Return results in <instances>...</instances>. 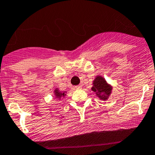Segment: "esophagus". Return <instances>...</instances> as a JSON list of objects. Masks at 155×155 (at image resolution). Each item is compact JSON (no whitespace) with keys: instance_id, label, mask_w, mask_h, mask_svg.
<instances>
[{"instance_id":"1","label":"esophagus","mask_w":155,"mask_h":155,"mask_svg":"<svg viewBox=\"0 0 155 155\" xmlns=\"http://www.w3.org/2000/svg\"><path fill=\"white\" fill-rule=\"evenodd\" d=\"M75 88H76V89H81V88H82V85L81 84L78 85V86L75 87Z\"/></svg>"}]
</instances>
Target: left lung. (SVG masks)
Listing matches in <instances>:
<instances>
[{"mask_svg": "<svg viewBox=\"0 0 155 155\" xmlns=\"http://www.w3.org/2000/svg\"><path fill=\"white\" fill-rule=\"evenodd\" d=\"M93 84L94 87H92V91L97 92V95L101 100L106 101L111 93L112 87L107 83L105 79L101 76H97Z\"/></svg>", "mask_w": 155, "mask_h": 155, "instance_id": "1", "label": "left lung"}]
</instances>
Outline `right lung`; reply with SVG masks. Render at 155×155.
I'll use <instances>...</instances> for the list:
<instances>
[{
  "instance_id": "add662e5",
  "label": "right lung",
  "mask_w": 155,
  "mask_h": 155,
  "mask_svg": "<svg viewBox=\"0 0 155 155\" xmlns=\"http://www.w3.org/2000/svg\"><path fill=\"white\" fill-rule=\"evenodd\" d=\"M54 95L56 96L57 98H61V97H64L65 95L64 92H60L58 89H55L54 90Z\"/></svg>"
}]
</instances>
